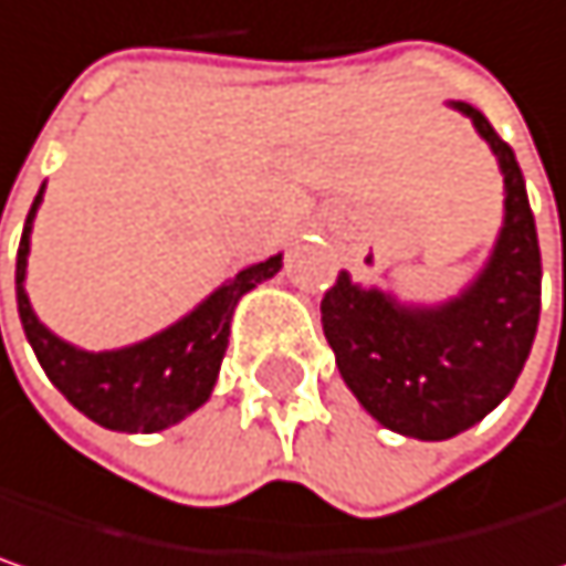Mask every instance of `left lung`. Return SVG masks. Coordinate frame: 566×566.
<instances>
[{
	"mask_svg": "<svg viewBox=\"0 0 566 566\" xmlns=\"http://www.w3.org/2000/svg\"><path fill=\"white\" fill-rule=\"evenodd\" d=\"M473 119L505 178V220L486 269L437 304H398L346 272L321 301V324L343 382L388 431L447 440L483 421L512 391L541 314V249L525 178L509 142L470 103H450Z\"/></svg>",
	"mask_w": 566,
	"mask_h": 566,
	"instance_id": "1",
	"label": "left lung"
}]
</instances>
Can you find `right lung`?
Returning <instances> with one entry per match:
<instances>
[{"label": "right lung", "mask_w": 566, "mask_h": 566, "mask_svg": "<svg viewBox=\"0 0 566 566\" xmlns=\"http://www.w3.org/2000/svg\"><path fill=\"white\" fill-rule=\"evenodd\" d=\"M41 193L44 187L38 190L28 210L19 259H15L19 317L41 369L48 373L54 388L99 428L126 431V434H155L178 424L180 418L197 411L217 386L220 363L230 343L232 311L239 297L255 284L272 279L282 269V255L242 269L235 279L220 284L203 304H197L184 321L171 324L161 334L123 349L86 353L51 334L34 317L25 294L28 242H31L28 235Z\"/></svg>", "instance_id": "right-lung-1"}]
</instances>
